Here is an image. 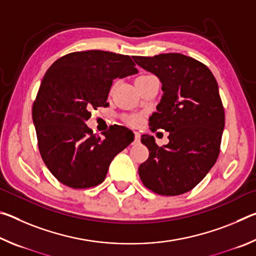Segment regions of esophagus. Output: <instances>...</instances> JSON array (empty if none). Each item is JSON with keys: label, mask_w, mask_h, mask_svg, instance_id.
Returning a JSON list of instances; mask_svg holds the SVG:
<instances>
[{"label": "esophagus", "mask_w": 256, "mask_h": 256, "mask_svg": "<svg viewBox=\"0 0 256 256\" xmlns=\"http://www.w3.org/2000/svg\"><path fill=\"white\" fill-rule=\"evenodd\" d=\"M140 138H141L140 133L134 132V141H133V144H138V142H140Z\"/></svg>", "instance_id": "1"}]
</instances>
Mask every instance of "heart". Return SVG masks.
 <instances>
[{
    "instance_id": "obj_1",
    "label": "heart",
    "mask_w": 256,
    "mask_h": 256,
    "mask_svg": "<svg viewBox=\"0 0 256 256\" xmlns=\"http://www.w3.org/2000/svg\"><path fill=\"white\" fill-rule=\"evenodd\" d=\"M144 76H140L138 78H144ZM140 122H141V118H138V116H131V118H128V123L132 125H138Z\"/></svg>"
}]
</instances>
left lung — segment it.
<instances>
[{"label": "left lung", "mask_w": 256, "mask_h": 256, "mask_svg": "<svg viewBox=\"0 0 256 256\" xmlns=\"http://www.w3.org/2000/svg\"><path fill=\"white\" fill-rule=\"evenodd\" d=\"M133 60L162 86L157 112L149 120L150 130L170 132V142L162 146L152 136H141L149 158L140 164L138 175L154 193L180 196L204 178L219 156L224 112L218 84L204 64L180 53Z\"/></svg>", "instance_id": "8db88e82"}]
</instances>
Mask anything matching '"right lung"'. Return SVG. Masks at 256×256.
I'll return each instance as SVG.
<instances>
[{"mask_svg":"<svg viewBox=\"0 0 256 256\" xmlns=\"http://www.w3.org/2000/svg\"><path fill=\"white\" fill-rule=\"evenodd\" d=\"M128 55L104 50L74 52L52 64L32 106L42 158L60 183L72 188L100 184L112 160L134 134L112 126L98 136L86 122L92 108L107 106L112 80L136 74Z\"/></svg>","mask_w":256,"mask_h":256,"instance_id":"obj_1","label":"right lung"}]
</instances>
